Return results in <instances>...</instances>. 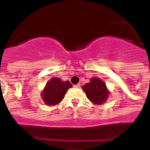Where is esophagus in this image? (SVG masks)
<instances>
[{
	"instance_id": "1",
	"label": "esophagus",
	"mask_w": 150,
	"mask_h": 150,
	"mask_svg": "<svg viewBox=\"0 0 150 150\" xmlns=\"http://www.w3.org/2000/svg\"><path fill=\"white\" fill-rule=\"evenodd\" d=\"M74 88H79V87H80V84H79V83H78V84H76V85H74Z\"/></svg>"
}]
</instances>
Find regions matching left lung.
<instances>
[{
  "label": "left lung",
  "instance_id": "obj_1",
  "mask_svg": "<svg viewBox=\"0 0 150 150\" xmlns=\"http://www.w3.org/2000/svg\"><path fill=\"white\" fill-rule=\"evenodd\" d=\"M83 89L86 94L87 98L95 104H103L109 95L105 83L99 78L91 79L90 83L83 86Z\"/></svg>",
  "mask_w": 150,
  "mask_h": 150
}]
</instances>
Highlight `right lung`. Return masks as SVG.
Returning <instances> with one entry per match:
<instances>
[{"label":"right lung","mask_w":150,"mask_h":150,"mask_svg":"<svg viewBox=\"0 0 150 150\" xmlns=\"http://www.w3.org/2000/svg\"><path fill=\"white\" fill-rule=\"evenodd\" d=\"M72 87L69 81H62L60 79L53 77L47 83L42 93V98L47 105H56L63 100L67 89Z\"/></svg>","instance_id":"right-lung-1"}]
</instances>
